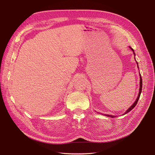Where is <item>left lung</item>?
Segmentation results:
<instances>
[{
  "label": "left lung",
  "mask_w": 155,
  "mask_h": 155,
  "mask_svg": "<svg viewBox=\"0 0 155 155\" xmlns=\"http://www.w3.org/2000/svg\"><path fill=\"white\" fill-rule=\"evenodd\" d=\"M130 48L133 50V54L135 55V53H134V51L133 50V49L131 48V47H130ZM137 64H138V63H137ZM140 91H139V94H138V97H137V99L136 100V101H135V102L134 103V104H133V105L131 106L129 109L127 110L126 112H125V114H127V112H129V111H130L131 110H132L133 108L137 105V103H138V100H139V98H140V94H141V92H142V77H141V74H140ZM105 116H109V117H111V118H113V117H115V116H112V115H109V114H105Z\"/></svg>",
  "instance_id": "obj_1"
}]
</instances>
